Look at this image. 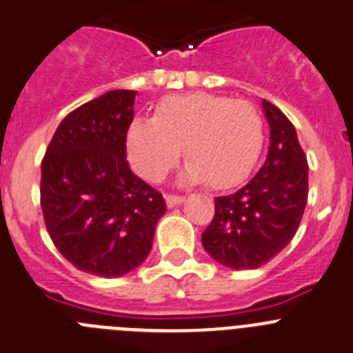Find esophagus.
Masks as SVG:
<instances>
[{
	"label": "esophagus",
	"instance_id": "34e87169",
	"mask_svg": "<svg viewBox=\"0 0 353 353\" xmlns=\"http://www.w3.org/2000/svg\"><path fill=\"white\" fill-rule=\"evenodd\" d=\"M165 202L169 207H176V205H181V203L184 202V196L181 195H165Z\"/></svg>",
	"mask_w": 353,
	"mask_h": 353
}]
</instances>
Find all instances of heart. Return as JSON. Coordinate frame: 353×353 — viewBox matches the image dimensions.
<instances>
[{
	"instance_id": "1",
	"label": "heart",
	"mask_w": 353,
	"mask_h": 353,
	"mask_svg": "<svg viewBox=\"0 0 353 353\" xmlns=\"http://www.w3.org/2000/svg\"><path fill=\"white\" fill-rule=\"evenodd\" d=\"M263 141L261 117L251 102L192 92L163 99L154 118L132 121L127 153L141 177L160 183L184 150L186 183L230 188L254 169Z\"/></svg>"
}]
</instances>
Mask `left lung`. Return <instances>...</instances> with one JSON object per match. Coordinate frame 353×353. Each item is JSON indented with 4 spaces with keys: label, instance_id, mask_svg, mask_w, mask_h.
<instances>
[{
    "label": "left lung",
    "instance_id": "1",
    "mask_svg": "<svg viewBox=\"0 0 353 353\" xmlns=\"http://www.w3.org/2000/svg\"><path fill=\"white\" fill-rule=\"evenodd\" d=\"M270 150L261 169L239 192L214 199L216 212L202 233L203 249L233 270L266 265L292 240L308 199V161L294 125L263 101Z\"/></svg>",
    "mask_w": 353,
    "mask_h": 353
}]
</instances>
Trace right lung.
I'll return each instance as SVG.
<instances>
[{"label": "right lung", "instance_id": "1", "mask_svg": "<svg viewBox=\"0 0 353 353\" xmlns=\"http://www.w3.org/2000/svg\"><path fill=\"white\" fill-rule=\"evenodd\" d=\"M136 94L111 90L71 111L41 161V210L52 242L78 270L106 279L148 258L167 210L161 193L127 161Z\"/></svg>", "mask_w": 353, "mask_h": 353}]
</instances>
